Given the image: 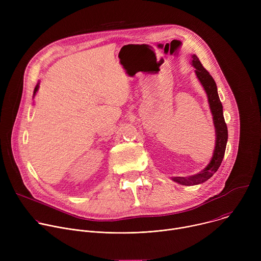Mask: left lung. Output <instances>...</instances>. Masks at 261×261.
Segmentation results:
<instances>
[{"mask_svg":"<svg viewBox=\"0 0 261 261\" xmlns=\"http://www.w3.org/2000/svg\"><path fill=\"white\" fill-rule=\"evenodd\" d=\"M192 65L195 68V73L198 81L202 85L207 95V100L213 115V121L216 131V145L212 160L201 172L195 175L174 176L171 178L173 181H176L177 184L184 186L198 185L206 181L211 176H213V174L220 167L223 158H224L226 143L228 139L227 126L224 120V116H223V106L218 95L216 83L211 74L207 72V70H205L204 67L201 65L199 59L195 55L192 56Z\"/></svg>","mask_w":261,"mask_h":261,"instance_id":"8db88e82","label":"left lung"}]
</instances>
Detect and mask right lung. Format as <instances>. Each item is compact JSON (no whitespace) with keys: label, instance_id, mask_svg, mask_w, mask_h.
I'll use <instances>...</instances> for the list:
<instances>
[{"label":"right lung","instance_id":"1","mask_svg":"<svg viewBox=\"0 0 261 261\" xmlns=\"http://www.w3.org/2000/svg\"><path fill=\"white\" fill-rule=\"evenodd\" d=\"M38 89H39V84H37V86L35 87V90H34V96L36 95V93H37V91H38Z\"/></svg>","mask_w":261,"mask_h":261}]
</instances>
